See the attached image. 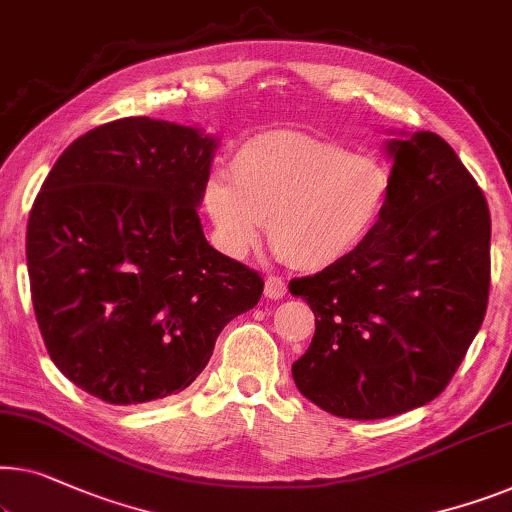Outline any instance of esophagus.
<instances>
[{
    "mask_svg": "<svg viewBox=\"0 0 512 512\" xmlns=\"http://www.w3.org/2000/svg\"><path fill=\"white\" fill-rule=\"evenodd\" d=\"M286 295V284H284V279H279V277H270L265 279V298H270V300H279V298H284Z\"/></svg>",
    "mask_w": 512,
    "mask_h": 512,
    "instance_id": "obj_1",
    "label": "esophagus"
}]
</instances>
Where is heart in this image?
Listing matches in <instances>:
<instances>
[{"mask_svg":"<svg viewBox=\"0 0 512 512\" xmlns=\"http://www.w3.org/2000/svg\"><path fill=\"white\" fill-rule=\"evenodd\" d=\"M390 196L392 175L381 159L332 140L268 133L233 154L231 180H207L203 203L228 256H247L268 224L284 261L323 270L372 238Z\"/></svg>","mask_w":512,"mask_h":512,"instance_id":"1","label":"heart"}]
</instances>
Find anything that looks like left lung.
<instances>
[{"label": "left lung", "mask_w": 512, "mask_h": 512, "mask_svg": "<svg viewBox=\"0 0 512 512\" xmlns=\"http://www.w3.org/2000/svg\"><path fill=\"white\" fill-rule=\"evenodd\" d=\"M392 196L360 249L288 291L316 332L293 381L339 418L379 420L439 397L483 325L492 221L483 191L432 131L385 143Z\"/></svg>", "instance_id": "obj_1"}]
</instances>
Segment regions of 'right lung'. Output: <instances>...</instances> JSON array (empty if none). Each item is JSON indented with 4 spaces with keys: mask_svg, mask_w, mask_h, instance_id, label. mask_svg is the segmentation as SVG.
I'll use <instances>...</instances> for the list:
<instances>
[{
    "mask_svg": "<svg viewBox=\"0 0 512 512\" xmlns=\"http://www.w3.org/2000/svg\"><path fill=\"white\" fill-rule=\"evenodd\" d=\"M217 147L198 127L124 117L73 140L36 196L27 272L43 344L103 402L189 388L226 323L261 300L258 272L210 247L198 219Z\"/></svg>",
    "mask_w": 512,
    "mask_h": 512,
    "instance_id": "right-lung-1",
    "label": "right lung"
}]
</instances>
